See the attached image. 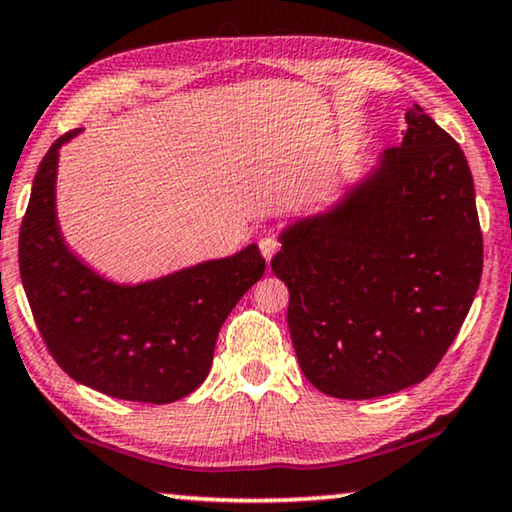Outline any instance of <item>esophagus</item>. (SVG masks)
<instances>
[{
	"instance_id": "1",
	"label": "esophagus",
	"mask_w": 512,
	"mask_h": 512,
	"mask_svg": "<svg viewBox=\"0 0 512 512\" xmlns=\"http://www.w3.org/2000/svg\"><path fill=\"white\" fill-rule=\"evenodd\" d=\"M258 247H261V254H263L265 261H272V256L277 254L281 244H279L277 238H274V235H263L261 242H258Z\"/></svg>"
}]
</instances>
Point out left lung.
I'll return each mask as SVG.
<instances>
[{"instance_id": "1", "label": "left lung", "mask_w": 512, "mask_h": 512, "mask_svg": "<svg viewBox=\"0 0 512 512\" xmlns=\"http://www.w3.org/2000/svg\"><path fill=\"white\" fill-rule=\"evenodd\" d=\"M337 203L281 231L272 272L288 286L302 372L325 395L372 399L432 374L483 272V233L464 152L418 103Z\"/></svg>"}]
</instances>
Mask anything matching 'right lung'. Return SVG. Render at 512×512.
I'll return each instance as SVG.
<instances>
[{
	"mask_svg": "<svg viewBox=\"0 0 512 512\" xmlns=\"http://www.w3.org/2000/svg\"><path fill=\"white\" fill-rule=\"evenodd\" d=\"M59 136L39 170L20 226L18 261L34 321L73 381L127 399L168 404L210 374L221 325L263 277L258 244L164 277L117 284L66 244L57 221Z\"/></svg>",
	"mask_w": 512,
	"mask_h": 512,
	"instance_id": "1",
	"label": "right lung"
}]
</instances>
